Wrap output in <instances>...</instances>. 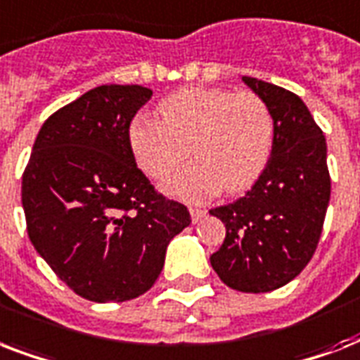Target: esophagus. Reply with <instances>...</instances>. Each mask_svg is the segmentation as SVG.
Here are the masks:
<instances>
[{
	"mask_svg": "<svg viewBox=\"0 0 360 360\" xmlns=\"http://www.w3.org/2000/svg\"><path fill=\"white\" fill-rule=\"evenodd\" d=\"M207 214V211L202 207H191V217H192V222H200Z\"/></svg>",
	"mask_w": 360,
	"mask_h": 360,
	"instance_id": "1",
	"label": "esophagus"
}]
</instances>
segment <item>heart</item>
<instances>
[{
	"label": "heart",
	"instance_id": "b5f03b06",
	"mask_svg": "<svg viewBox=\"0 0 360 360\" xmlns=\"http://www.w3.org/2000/svg\"><path fill=\"white\" fill-rule=\"evenodd\" d=\"M160 115H136L129 146L153 179L168 177L191 149L196 160L164 185L181 200L203 202L222 188L231 194L250 188L273 153V114L252 91L183 87L160 103Z\"/></svg>",
	"mask_w": 360,
	"mask_h": 360
}]
</instances>
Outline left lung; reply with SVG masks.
Instances as JSON below:
<instances>
[{
	"mask_svg": "<svg viewBox=\"0 0 360 360\" xmlns=\"http://www.w3.org/2000/svg\"><path fill=\"white\" fill-rule=\"evenodd\" d=\"M243 82L271 108L273 153L245 196L209 211L226 226L211 265L231 290L265 293L295 278L318 248L330 198L327 141L295 93Z\"/></svg>",
	"mask_w": 360,
	"mask_h": 360,
	"instance_id": "obj_1",
	"label": "left lung"
}]
</instances>
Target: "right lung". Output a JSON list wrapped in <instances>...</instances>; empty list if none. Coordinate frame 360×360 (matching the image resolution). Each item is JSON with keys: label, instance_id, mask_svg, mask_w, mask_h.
Returning a JSON list of instances; mask_svg holds the SVG:
<instances>
[{"label": "right lung", "instance_id": "1", "mask_svg": "<svg viewBox=\"0 0 360 360\" xmlns=\"http://www.w3.org/2000/svg\"><path fill=\"white\" fill-rule=\"evenodd\" d=\"M143 86H98L53 112L22 175L27 236L52 271L87 301L146 293L169 240L191 224L136 166L129 127L151 98Z\"/></svg>", "mask_w": 360, "mask_h": 360}]
</instances>
